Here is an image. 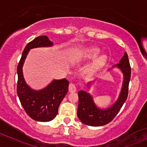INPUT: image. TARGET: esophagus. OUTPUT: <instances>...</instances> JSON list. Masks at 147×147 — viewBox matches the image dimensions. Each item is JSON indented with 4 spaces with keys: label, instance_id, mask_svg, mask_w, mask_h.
I'll list each match as a JSON object with an SVG mask.
<instances>
[{
    "label": "esophagus",
    "instance_id": "34e87169",
    "mask_svg": "<svg viewBox=\"0 0 147 147\" xmlns=\"http://www.w3.org/2000/svg\"><path fill=\"white\" fill-rule=\"evenodd\" d=\"M69 92H75L76 91V85L74 83L71 82L69 84Z\"/></svg>",
    "mask_w": 147,
    "mask_h": 147
}]
</instances>
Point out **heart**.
<instances>
[{"instance_id": "1", "label": "heart", "mask_w": 147, "mask_h": 147, "mask_svg": "<svg viewBox=\"0 0 147 147\" xmlns=\"http://www.w3.org/2000/svg\"><path fill=\"white\" fill-rule=\"evenodd\" d=\"M99 50H97V49H94V50H92L91 51V53H90V55L92 56V57H94V56H96L97 55V53H98ZM105 61H106V57H105V56H102V57H100V58L98 59V60L96 61L95 64H94V66L95 67H99V66H101L104 64V63H105Z\"/></svg>"}]
</instances>
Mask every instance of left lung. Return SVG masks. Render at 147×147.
I'll list each match as a JSON object with an SVG mask.
<instances>
[{
  "mask_svg": "<svg viewBox=\"0 0 147 147\" xmlns=\"http://www.w3.org/2000/svg\"><path fill=\"white\" fill-rule=\"evenodd\" d=\"M115 66L118 67L123 72L124 82L119 99L112 107L106 109H99L94 103L92 97L90 94L83 90H80L78 92L79 104L78 117L86 125L99 127L109 123L116 117L127 100L129 92V84L131 78V66L127 53H124L119 63Z\"/></svg>",
  "mask_w": 147,
  "mask_h": 147,
  "instance_id": "8db88e82",
  "label": "left lung"
}]
</instances>
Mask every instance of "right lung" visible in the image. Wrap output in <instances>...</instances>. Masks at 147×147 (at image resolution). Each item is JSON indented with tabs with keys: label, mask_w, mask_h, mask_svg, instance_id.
I'll return each instance as SVG.
<instances>
[{
	"label": "right lung",
	"mask_w": 147,
	"mask_h": 147,
	"mask_svg": "<svg viewBox=\"0 0 147 147\" xmlns=\"http://www.w3.org/2000/svg\"><path fill=\"white\" fill-rule=\"evenodd\" d=\"M53 45V42L45 35L37 37L26 46L18 65V96L27 115L35 121H49L54 119L57 115L60 102L68 91L69 81L65 78L53 81L40 91L28 87L23 78L22 67L30 49Z\"/></svg>",
	"instance_id": "obj_1"
}]
</instances>
